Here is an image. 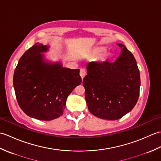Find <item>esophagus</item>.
<instances>
[{"instance_id": "obj_1", "label": "esophagus", "mask_w": 161, "mask_h": 161, "mask_svg": "<svg viewBox=\"0 0 161 161\" xmlns=\"http://www.w3.org/2000/svg\"><path fill=\"white\" fill-rule=\"evenodd\" d=\"M80 76H81V78H84V77H85V75H86V70L84 69V68H81V69H80Z\"/></svg>"}]
</instances>
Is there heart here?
<instances>
[{
  "mask_svg": "<svg viewBox=\"0 0 161 161\" xmlns=\"http://www.w3.org/2000/svg\"><path fill=\"white\" fill-rule=\"evenodd\" d=\"M104 50V47H97V49H95V54H100V53H101L102 52H103Z\"/></svg>",
  "mask_w": 161,
  "mask_h": 161,
  "instance_id": "1",
  "label": "heart"
}]
</instances>
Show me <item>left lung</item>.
<instances>
[{
  "label": "left lung",
  "instance_id": "1",
  "mask_svg": "<svg viewBox=\"0 0 161 161\" xmlns=\"http://www.w3.org/2000/svg\"><path fill=\"white\" fill-rule=\"evenodd\" d=\"M121 54L114 62L91 61L83 80L85 99L92 114L115 120L131 111L137 103L141 78L132 53L119 43Z\"/></svg>",
  "mask_w": 161,
  "mask_h": 161
}]
</instances>
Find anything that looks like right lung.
I'll return each instance as SVG.
<instances>
[{
	"label": "right lung",
	"mask_w": 161,
	"mask_h": 161,
	"mask_svg": "<svg viewBox=\"0 0 161 161\" xmlns=\"http://www.w3.org/2000/svg\"><path fill=\"white\" fill-rule=\"evenodd\" d=\"M48 46L36 43L20 58L13 84L20 108L30 117L49 121L63 114L68 95L81 83L80 69L49 63L42 54Z\"/></svg>",
	"instance_id": "right-lung-1"
}]
</instances>
